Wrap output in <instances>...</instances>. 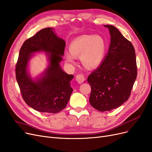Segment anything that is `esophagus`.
<instances>
[{"mask_svg":"<svg viewBox=\"0 0 152 152\" xmlns=\"http://www.w3.org/2000/svg\"><path fill=\"white\" fill-rule=\"evenodd\" d=\"M76 81L78 83H83L85 80H86V78H85L84 75H82V74H78L76 76Z\"/></svg>","mask_w":152,"mask_h":152,"instance_id":"esophagus-1","label":"esophagus"}]
</instances>
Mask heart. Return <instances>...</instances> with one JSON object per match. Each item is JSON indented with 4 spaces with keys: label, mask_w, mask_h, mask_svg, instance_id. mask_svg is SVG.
<instances>
[{
    "label": "heart",
    "mask_w": 152,
    "mask_h": 152,
    "mask_svg": "<svg viewBox=\"0 0 152 152\" xmlns=\"http://www.w3.org/2000/svg\"><path fill=\"white\" fill-rule=\"evenodd\" d=\"M69 49L70 52L64 54L66 64H75L76 58L80 57L85 66L94 69L100 65L104 60L107 51V43L100 35H84L72 40Z\"/></svg>",
    "instance_id": "b5f03b06"
}]
</instances>
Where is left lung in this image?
I'll list each match as a JSON object with an SVG mask.
<instances>
[{
    "instance_id": "1",
    "label": "left lung",
    "mask_w": 152,
    "mask_h": 152,
    "mask_svg": "<svg viewBox=\"0 0 152 152\" xmlns=\"http://www.w3.org/2000/svg\"><path fill=\"white\" fill-rule=\"evenodd\" d=\"M110 44L102 63L88 77L90 105L100 112L117 108L129 99L137 75L135 48L119 30L106 25Z\"/></svg>"
}]
</instances>
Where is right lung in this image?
<instances>
[{"label": "right lung", "mask_w": 152, "mask_h": 152, "mask_svg": "<svg viewBox=\"0 0 152 152\" xmlns=\"http://www.w3.org/2000/svg\"><path fill=\"white\" fill-rule=\"evenodd\" d=\"M48 27L40 30L26 40L19 52L16 64V79L26 104L40 112L57 113L64 109L73 91L70 81L74 75L62 70L60 65L64 54L65 42ZM38 51H45L49 65L35 80L27 71L29 58Z\"/></svg>", "instance_id": "right-lung-1"}]
</instances>
